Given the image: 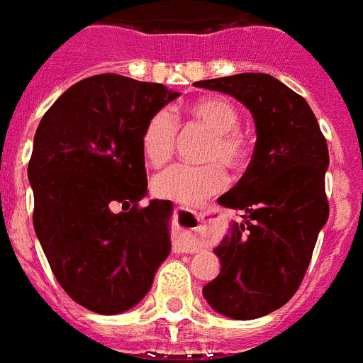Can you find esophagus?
I'll use <instances>...</instances> for the list:
<instances>
[{"label":"esophagus","instance_id":"esophagus-1","mask_svg":"<svg viewBox=\"0 0 363 363\" xmlns=\"http://www.w3.org/2000/svg\"><path fill=\"white\" fill-rule=\"evenodd\" d=\"M173 216H175L177 222L186 223V225H194V231L196 233H188V235H179L175 238V242H173V250L175 252H182V253H196L197 250H201L203 246V237H205V233L211 229V220L207 218L205 212H188L184 208L177 207L173 211ZM192 223L190 224L189 222Z\"/></svg>","mask_w":363,"mask_h":363}]
</instances>
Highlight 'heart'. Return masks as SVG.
Returning a JSON list of instances; mask_svg holds the SVG:
<instances>
[{
    "instance_id": "heart-1",
    "label": "heart",
    "mask_w": 363,
    "mask_h": 363,
    "mask_svg": "<svg viewBox=\"0 0 363 363\" xmlns=\"http://www.w3.org/2000/svg\"><path fill=\"white\" fill-rule=\"evenodd\" d=\"M186 111L197 125L212 132L205 155L212 164H173L152 179V191L181 205H199L228 186V172L220 162L231 169H242L252 158L253 145L248 135L237 128L238 111L229 100L207 96L191 102ZM175 143L177 123L173 115L166 110L156 111L141 132V151L145 160L156 167L166 164L175 152Z\"/></svg>"
}]
</instances>
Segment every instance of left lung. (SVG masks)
Returning <instances> with one entry per match:
<instances>
[{
	"label": "left lung",
	"instance_id": "8db88e82",
	"mask_svg": "<svg viewBox=\"0 0 363 363\" xmlns=\"http://www.w3.org/2000/svg\"><path fill=\"white\" fill-rule=\"evenodd\" d=\"M240 100L257 141L242 179L218 201L242 212L214 253L222 263L203 296L218 313L250 320L272 313L298 291L328 220V147L298 93L270 74L244 72L196 82Z\"/></svg>",
	"mask_w": 363,
	"mask_h": 363
}]
</instances>
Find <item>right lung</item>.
Here are the masks:
<instances>
[{
  "label": "right lung",
  "mask_w": 363,
  "mask_h": 363,
  "mask_svg": "<svg viewBox=\"0 0 363 363\" xmlns=\"http://www.w3.org/2000/svg\"><path fill=\"white\" fill-rule=\"evenodd\" d=\"M177 96L162 84L96 74L65 91L37 128L28 166L35 233L65 293L95 313L134 308L169 255L172 203L140 207L141 132Z\"/></svg>",
  "instance_id": "right-lung-1"
}]
</instances>
